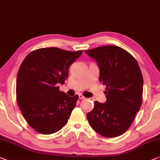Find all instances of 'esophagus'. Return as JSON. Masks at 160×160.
Masks as SVG:
<instances>
[{"label":"esophagus","mask_w":160,"mask_h":160,"mask_svg":"<svg viewBox=\"0 0 160 160\" xmlns=\"http://www.w3.org/2000/svg\"><path fill=\"white\" fill-rule=\"evenodd\" d=\"M78 98H79L80 99H85V97L83 96L82 94H78Z\"/></svg>","instance_id":"1"}]
</instances>
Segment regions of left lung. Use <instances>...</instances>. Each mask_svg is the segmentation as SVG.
Segmentation results:
<instances>
[{
	"label": "left lung",
	"mask_w": 160,
	"mask_h": 160,
	"mask_svg": "<svg viewBox=\"0 0 160 160\" xmlns=\"http://www.w3.org/2000/svg\"><path fill=\"white\" fill-rule=\"evenodd\" d=\"M99 68L107 101L94 102L87 118L99 135L117 137L128 130L142 103L143 76L136 60L122 48L106 45L85 50Z\"/></svg>",
	"instance_id": "8db88e82"
}]
</instances>
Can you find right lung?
I'll list each match as a JSON object with an SVG mask.
<instances>
[{
  "instance_id": "1",
  "label": "right lung",
  "mask_w": 160,
  "mask_h": 160,
  "mask_svg": "<svg viewBox=\"0 0 160 160\" xmlns=\"http://www.w3.org/2000/svg\"><path fill=\"white\" fill-rule=\"evenodd\" d=\"M82 50L40 48L27 55L17 78V101L23 116L38 133L51 134L66 126L78 96L60 91L68 68Z\"/></svg>"
}]
</instances>
